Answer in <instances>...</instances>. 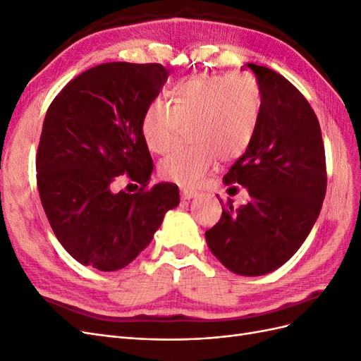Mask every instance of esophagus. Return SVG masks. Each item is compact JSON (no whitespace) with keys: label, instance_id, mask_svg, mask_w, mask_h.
<instances>
[{"label":"esophagus","instance_id":"1","mask_svg":"<svg viewBox=\"0 0 361 361\" xmlns=\"http://www.w3.org/2000/svg\"><path fill=\"white\" fill-rule=\"evenodd\" d=\"M180 195H182V199H185V200H190V199H195V197H199V192L197 191H192V190H180Z\"/></svg>","mask_w":361,"mask_h":361}]
</instances>
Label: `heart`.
Instances as JSON below:
<instances>
[{"instance_id": "1", "label": "heart", "mask_w": 361, "mask_h": 361, "mask_svg": "<svg viewBox=\"0 0 361 361\" xmlns=\"http://www.w3.org/2000/svg\"><path fill=\"white\" fill-rule=\"evenodd\" d=\"M170 101L155 97L141 117V134L155 154L176 146L183 126L190 125L192 145L179 147L162 159L164 179L195 187L220 158L243 157L253 141L262 110L256 80L247 73H204L174 84Z\"/></svg>"}]
</instances>
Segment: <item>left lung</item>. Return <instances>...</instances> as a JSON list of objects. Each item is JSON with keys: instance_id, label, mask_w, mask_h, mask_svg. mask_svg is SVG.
<instances>
[{"instance_id": "1", "label": "left lung", "mask_w": 361, "mask_h": 361, "mask_svg": "<svg viewBox=\"0 0 361 361\" xmlns=\"http://www.w3.org/2000/svg\"><path fill=\"white\" fill-rule=\"evenodd\" d=\"M245 66L260 89V118L250 147L223 180L241 183L250 200L238 209L228 200L204 236L227 269L256 277L286 264L309 236L325 197L326 169L321 126L307 99L280 73Z\"/></svg>"}]
</instances>
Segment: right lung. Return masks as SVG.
<instances>
[{
  "instance_id": "1",
  "label": "right lung",
  "mask_w": 361,
  "mask_h": 361,
  "mask_svg": "<svg viewBox=\"0 0 361 361\" xmlns=\"http://www.w3.org/2000/svg\"><path fill=\"white\" fill-rule=\"evenodd\" d=\"M169 75L158 63H104L48 108L36 157L40 202L60 244L85 267L125 268L179 204L178 185L147 187L154 162L141 134V117ZM125 172L142 185L134 195L114 191Z\"/></svg>"
}]
</instances>
